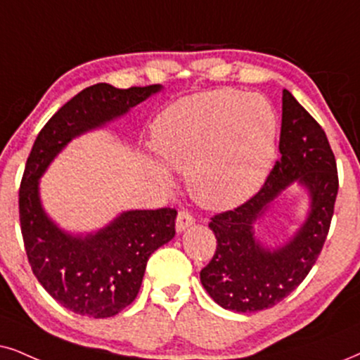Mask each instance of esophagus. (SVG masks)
I'll return each mask as SVG.
<instances>
[{
    "label": "esophagus",
    "instance_id": "34e87169",
    "mask_svg": "<svg viewBox=\"0 0 360 360\" xmlns=\"http://www.w3.org/2000/svg\"><path fill=\"white\" fill-rule=\"evenodd\" d=\"M194 224V217L191 216V212L188 211H179L177 212V217H176V231L177 233H183V231L188 229L189 226Z\"/></svg>",
    "mask_w": 360,
    "mask_h": 360
}]
</instances>
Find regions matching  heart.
<instances>
[{
  "instance_id": "obj_1",
  "label": "heart",
  "mask_w": 360,
  "mask_h": 360,
  "mask_svg": "<svg viewBox=\"0 0 360 360\" xmlns=\"http://www.w3.org/2000/svg\"><path fill=\"white\" fill-rule=\"evenodd\" d=\"M276 134L271 104L231 89L186 98L154 124V144L162 161L186 172L195 201L219 211L257 193L274 161Z\"/></svg>"
}]
</instances>
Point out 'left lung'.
Segmentation results:
<instances>
[{
    "mask_svg": "<svg viewBox=\"0 0 360 360\" xmlns=\"http://www.w3.org/2000/svg\"><path fill=\"white\" fill-rule=\"evenodd\" d=\"M279 151V161L259 193L209 222L217 248L201 271V282L214 301L229 311H264L288 297L306 279L329 234L339 189L334 153L319 122L288 89L282 91ZM292 182L304 185L311 195L307 221L285 245L264 248L253 226Z\"/></svg>",
    "mask_w": 360,
    "mask_h": 360,
    "instance_id": "1",
    "label": "left lung"
}]
</instances>
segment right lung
<instances>
[{
	"label": "right lung",
	"mask_w": 360,
	"mask_h": 360,
	"mask_svg": "<svg viewBox=\"0 0 360 360\" xmlns=\"http://www.w3.org/2000/svg\"><path fill=\"white\" fill-rule=\"evenodd\" d=\"M161 84L117 89L89 86L54 112L36 138L20 186V222L30 266L39 284L71 312L104 319L134 301L148 259L174 238L177 211H124L98 233L72 236L49 219L39 177L71 139L126 115Z\"/></svg>",
	"instance_id": "obj_1"
}]
</instances>
